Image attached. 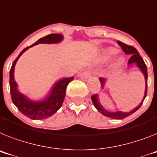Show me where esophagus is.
<instances>
[{
    "label": "esophagus",
    "mask_w": 157,
    "mask_h": 157,
    "mask_svg": "<svg viewBox=\"0 0 157 157\" xmlns=\"http://www.w3.org/2000/svg\"><path fill=\"white\" fill-rule=\"evenodd\" d=\"M90 75H91V72L90 71H84L78 74V77L82 78H87L90 76Z\"/></svg>",
    "instance_id": "34e87169"
}]
</instances>
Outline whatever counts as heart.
Wrapping results in <instances>:
<instances>
[{
  "label": "heart",
  "instance_id": "obj_1",
  "mask_svg": "<svg viewBox=\"0 0 157 157\" xmlns=\"http://www.w3.org/2000/svg\"><path fill=\"white\" fill-rule=\"evenodd\" d=\"M117 53V51L116 50V49H114V48H109V49H107V50L105 52V53H104L103 59L104 60L109 59L112 58V57H113V56H115ZM124 58L120 57V58L117 59V61L115 62L114 66H115V67H117V68L121 67L124 65Z\"/></svg>",
  "mask_w": 157,
  "mask_h": 157
}]
</instances>
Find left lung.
I'll use <instances>...</instances> for the list:
<instances>
[{
	"label": "left lung",
	"mask_w": 157,
	"mask_h": 157,
	"mask_svg": "<svg viewBox=\"0 0 157 157\" xmlns=\"http://www.w3.org/2000/svg\"><path fill=\"white\" fill-rule=\"evenodd\" d=\"M117 44H118L119 46L121 48V49L123 50V52L125 53V54L131 55V57L128 59V65H130V64L134 63L136 64L140 70L142 71V73L144 74V78H145V91H144V98H143V101H141L140 105L136 107V109H134L133 110L130 111V112H128V113H124V112H121V111H117V112H109V111H107L106 109H105L102 107V105L100 104V101H99L98 96L97 94L92 95L91 96V100L94 103V105L95 106V108L98 109V112L103 114L105 117H108L109 118L113 119H123L125 118V117H128L129 115L132 114L133 113H135L137 109L141 106V105L143 104V101H144V98H145L146 95H147V80H148V73H147V67H146V64L144 63V60L141 58V56H140V54L138 53V52L136 51V49L135 48H133L132 46L130 45H127V44H124V43L121 42V41H117ZM99 81L101 82V87H104V85L105 83V79L104 78H99Z\"/></svg>",
	"instance_id": "8db88e82"
}]
</instances>
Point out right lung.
<instances>
[{
  "label": "right lung",
  "mask_w": 157,
  "mask_h": 157,
  "mask_svg": "<svg viewBox=\"0 0 157 157\" xmlns=\"http://www.w3.org/2000/svg\"><path fill=\"white\" fill-rule=\"evenodd\" d=\"M63 37L61 34H50L40 40L31 45L27 47L20 53L17 58L13 63L9 73V85L10 93L13 102L17 107L21 113L33 120H42L51 117L56 113L62 106L66 94V90L69 82L74 79V77L66 78L56 82V85L48 98L44 101H31L26 96L19 92L17 90V84L14 80V67L20 56L31 47L38 44H57L63 40Z\"/></svg>",
  "instance_id": "1"
}]
</instances>
